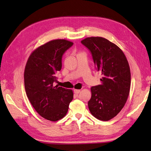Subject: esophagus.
I'll return each instance as SVG.
<instances>
[{"instance_id": "34e87169", "label": "esophagus", "mask_w": 151, "mask_h": 151, "mask_svg": "<svg viewBox=\"0 0 151 151\" xmlns=\"http://www.w3.org/2000/svg\"><path fill=\"white\" fill-rule=\"evenodd\" d=\"M74 93H76V94H78L80 92H81V90H78V89H74Z\"/></svg>"}]
</instances>
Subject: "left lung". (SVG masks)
Wrapping results in <instances>:
<instances>
[{
  "mask_svg": "<svg viewBox=\"0 0 151 151\" xmlns=\"http://www.w3.org/2000/svg\"><path fill=\"white\" fill-rule=\"evenodd\" d=\"M81 43L89 50L96 69L101 71V84L91 87L88 107L92 115L106 121L117 115L125 105L131 87V71L122 50L101 37H87Z\"/></svg>",
  "mask_w": 151,
  "mask_h": 151,
  "instance_id": "8db88e82",
  "label": "left lung"
}]
</instances>
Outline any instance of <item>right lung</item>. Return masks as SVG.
<instances>
[{"mask_svg":"<svg viewBox=\"0 0 151 151\" xmlns=\"http://www.w3.org/2000/svg\"><path fill=\"white\" fill-rule=\"evenodd\" d=\"M73 42L51 40L30 54L24 70L26 94L40 116L51 121L63 118L73 99V92L58 85L55 74L62 68V58Z\"/></svg>","mask_w":151,"mask_h":151,"instance_id":"add662e5","label":"right lung"}]
</instances>
